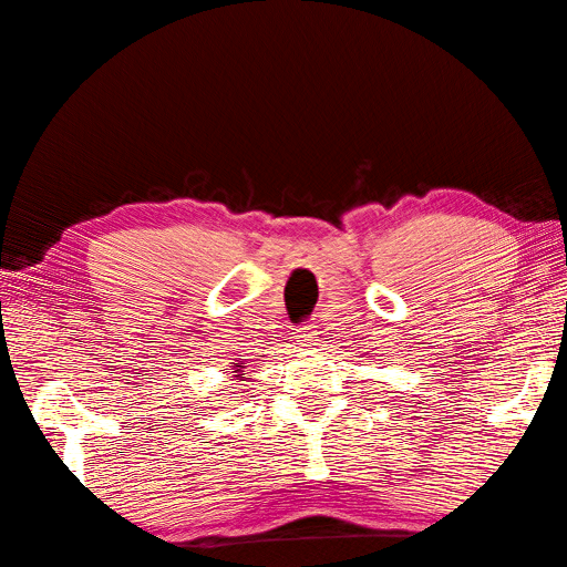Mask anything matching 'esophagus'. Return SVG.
<instances>
[{"mask_svg": "<svg viewBox=\"0 0 567 567\" xmlns=\"http://www.w3.org/2000/svg\"><path fill=\"white\" fill-rule=\"evenodd\" d=\"M297 337H300V342L305 344V347H312V344H317L319 342V329L317 327H302L300 329V334H297Z\"/></svg>", "mask_w": 567, "mask_h": 567, "instance_id": "34e87169", "label": "esophagus"}]
</instances>
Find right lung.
Listing matches in <instances>:
<instances>
[{
    "label": "right lung",
    "mask_w": 567,
    "mask_h": 567,
    "mask_svg": "<svg viewBox=\"0 0 567 567\" xmlns=\"http://www.w3.org/2000/svg\"><path fill=\"white\" fill-rule=\"evenodd\" d=\"M235 377L243 379V364H235ZM243 382H245V379H243Z\"/></svg>",
    "instance_id": "add662e5"
}]
</instances>
